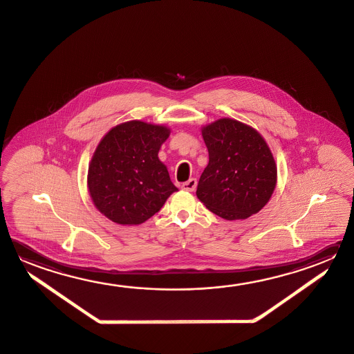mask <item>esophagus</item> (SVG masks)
Instances as JSON below:
<instances>
[{
    "instance_id": "esophagus-1",
    "label": "esophagus",
    "mask_w": 354,
    "mask_h": 354,
    "mask_svg": "<svg viewBox=\"0 0 354 354\" xmlns=\"http://www.w3.org/2000/svg\"><path fill=\"white\" fill-rule=\"evenodd\" d=\"M196 187H197V180H196V178H191V180H187L185 183H182L180 188H182L183 191L193 192V191L196 189Z\"/></svg>"
}]
</instances>
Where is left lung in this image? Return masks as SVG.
<instances>
[{
    "mask_svg": "<svg viewBox=\"0 0 354 354\" xmlns=\"http://www.w3.org/2000/svg\"><path fill=\"white\" fill-rule=\"evenodd\" d=\"M202 136L209 162L197 186L198 200L227 221L259 212L277 183L276 162L263 137L232 118L207 124Z\"/></svg>",
    "mask_w": 354,
    "mask_h": 354,
    "instance_id": "1",
    "label": "left lung"
}]
</instances>
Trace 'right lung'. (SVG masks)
Returning a JSON list of instances; mask_svg holds the SVG:
<instances>
[{"instance_id": "1", "label": "right lung", "mask_w": 354, "mask_h": 354, "mask_svg": "<svg viewBox=\"0 0 354 354\" xmlns=\"http://www.w3.org/2000/svg\"><path fill=\"white\" fill-rule=\"evenodd\" d=\"M166 126L142 121L117 124L98 143L88 166L93 205L117 225H141L178 191L158 151L169 136Z\"/></svg>"}]
</instances>
